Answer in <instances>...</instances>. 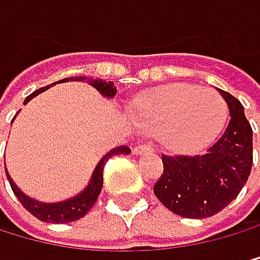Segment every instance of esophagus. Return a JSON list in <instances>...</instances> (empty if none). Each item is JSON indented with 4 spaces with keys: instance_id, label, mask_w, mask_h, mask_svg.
I'll use <instances>...</instances> for the list:
<instances>
[{
    "instance_id": "34e87169",
    "label": "esophagus",
    "mask_w": 260,
    "mask_h": 260,
    "mask_svg": "<svg viewBox=\"0 0 260 260\" xmlns=\"http://www.w3.org/2000/svg\"><path fill=\"white\" fill-rule=\"evenodd\" d=\"M146 151H153L151 143H141V145H137L135 148H133V153L135 154H141V153H146Z\"/></svg>"
}]
</instances>
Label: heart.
I'll list each match as a JSON object with an SVG mask.
<instances>
[{
	"mask_svg": "<svg viewBox=\"0 0 260 260\" xmlns=\"http://www.w3.org/2000/svg\"><path fill=\"white\" fill-rule=\"evenodd\" d=\"M228 102L212 87L169 84L133 101L130 115L138 127L159 133L169 150L199 151L220 135L228 120Z\"/></svg>",
	"mask_w": 260,
	"mask_h": 260,
	"instance_id": "heart-1",
	"label": "heart"
}]
</instances>
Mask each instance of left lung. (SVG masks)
Masks as SVG:
<instances>
[{"label":"left lung","mask_w":260,"mask_h":260,"mask_svg":"<svg viewBox=\"0 0 260 260\" xmlns=\"http://www.w3.org/2000/svg\"><path fill=\"white\" fill-rule=\"evenodd\" d=\"M228 102L230 123L205 153L162 154V174L153 190L161 204L184 218H207L221 212L241 192L252 168V128L244 107L220 89Z\"/></svg>","instance_id":"1"}]
</instances>
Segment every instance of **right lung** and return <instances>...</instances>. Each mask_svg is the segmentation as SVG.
Segmentation results:
<instances>
[{"instance_id": "add662e5", "label": "right lung", "mask_w": 260, "mask_h": 260, "mask_svg": "<svg viewBox=\"0 0 260 260\" xmlns=\"http://www.w3.org/2000/svg\"><path fill=\"white\" fill-rule=\"evenodd\" d=\"M70 79L71 81H87L91 86L96 87L104 98H114L117 94V87L114 86V83H110V81L107 83V81H102V79H94V78H86V76L67 78V79H61V81H70ZM56 83H60V81H56ZM48 87L50 86L40 87V89L29 94V96L25 98L24 104H27V102L32 98H36L37 94L47 91ZM128 153H130L128 146H119V148L110 150L104 158L98 162V166H96V169H94L92 177H91V181H89V184H87L86 189L83 192H79L78 196L71 197L64 202H58V204H44V202H39V200H34V199L27 197L13 182V179L9 177L8 173H6V177L11 184V189H13L14 196L19 199L22 207L27 210L29 213H32L34 216H36V218H39L40 221H47V223H70V221H76L79 218H83V216L91 210V207L96 204V200L101 193V189H102V173H104V164L115 154H128Z\"/></svg>"}]
</instances>
